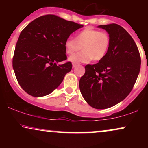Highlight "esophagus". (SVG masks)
Listing matches in <instances>:
<instances>
[{"mask_svg": "<svg viewBox=\"0 0 148 148\" xmlns=\"http://www.w3.org/2000/svg\"><path fill=\"white\" fill-rule=\"evenodd\" d=\"M76 66V64H72V67H73V68H75Z\"/></svg>", "mask_w": 148, "mask_h": 148, "instance_id": "obj_1", "label": "esophagus"}]
</instances>
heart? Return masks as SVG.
I'll return each instance as SVG.
<instances>
[{"mask_svg":"<svg viewBox=\"0 0 148 148\" xmlns=\"http://www.w3.org/2000/svg\"><path fill=\"white\" fill-rule=\"evenodd\" d=\"M111 40L106 31H99L95 28H88L77 33L75 38L69 37L64 43L67 54L81 50L80 53H75L69 57V61L73 64L88 63L93 60H101L106 56L110 47Z\"/></svg>","mask_w":148,"mask_h":148,"instance_id":"1","label":"heart"}]
</instances>
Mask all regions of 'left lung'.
<instances>
[{
  "mask_svg": "<svg viewBox=\"0 0 148 148\" xmlns=\"http://www.w3.org/2000/svg\"><path fill=\"white\" fill-rule=\"evenodd\" d=\"M109 35L106 56L95 64H88L79 81L83 97L90 106L104 109L115 106L132 91L140 69V53L133 38L115 23L98 25Z\"/></svg>",
  "mask_w": 148,
  "mask_h": 148,
  "instance_id": "obj_1",
  "label": "left lung"
}]
</instances>
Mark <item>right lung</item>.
<instances>
[{"instance_id":"right-lung-1","label":"right lung","mask_w":148,"mask_h":148,"mask_svg":"<svg viewBox=\"0 0 148 148\" xmlns=\"http://www.w3.org/2000/svg\"><path fill=\"white\" fill-rule=\"evenodd\" d=\"M83 25L56 15L38 17L20 33L12 60L18 84L30 95L40 97L51 93L72 68L67 62L64 43Z\"/></svg>"}]
</instances>
